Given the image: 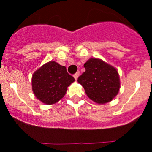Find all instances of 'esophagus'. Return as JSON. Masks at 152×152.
<instances>
[{
	"label": "esophagus",
	"instance_id": "34e87169",
	"mask_svg": "<svg viewBox=\"0 0 152 152\" xmlns=\"http://www.w3.org/2000/svg\"><path fill=\"white\" fill-rule=\"evenodd\" d=\"M79 75H80V72H76V73H75V75H74V77H75V80H77V77H79Z\"/></svg>",
	"mask_w": 152,
	"mask_h": 152
}]
</instances>
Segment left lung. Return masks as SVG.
I'll return each mask as SVG.
<instances>
[{
	"label": "left lung",
	"instance_id": "left-lung-1",
	"mask_svg": "<svg viewBox=\"0 0 152 152\" xmlns=\"http://www.w3.org/2000/svg\"><path fill=\"white\" fill-rule=\"evenodd\" d=\"M85 72L77 79L88 97L98 104L110 102L119 91L120 80L116 68L96 58L84 64Z\"/></svg>",
	"mask_w": 152,
	"mask_h": 152
}]
</instances>
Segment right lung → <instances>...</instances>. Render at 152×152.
<instances>
[{
  "mask_svg": "<svg viewBox=\"0 0 152 152\" xmlns=\"http://www.w3.org/2000/svg\"><path fill=\"white\" fill-rule=\"evenodd\" d=\"M75 81L66 68L55 61L44 64L33 73L32 88L39 100L46 105L59 101L66 94L68 87Z\"/></svg>",
  "mask_w": 152,
  "mask_h": 152,
  "instance_id": "add662e5",
  "label": "right lung"
}]
</instances>
